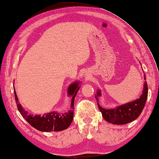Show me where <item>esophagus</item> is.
Masks as SVG:
<instances>
[{
  "instance_id": "1",
  "label": "esophagus",
  "mask_w": 159,
  "mask_h": 159,
  "mask_svg": "<svg viewBox=\"0 0 159 159\" xmlns=\"http://www.w3.org/2000/svg\"><path fill=\"white\" fill-rule=\"evenodd\" d=\"M88 77V76H87V75H86V78H87Z\"/></svg>"
}]
</instances>
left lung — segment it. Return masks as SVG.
<instances>
[{"mask_svg":"<svg viewBox=\"0 0 159 159\" xmlns=\"http://www.w3.org/2000/svg\"><path fill=\"white\" fill-rule=\"evenodd\" d=\"M144 79L146 80L145 75H144ZM101 96L100 91L95 96L96 101H98V96ZM147 96H148V87L145 82L144 84V90L140 98L129 103L124 104L115 109L106 110L102 108L98 103L100 111L105 120L113 124H126L134 121L137 119L143 111L145 105Z\"/></svg>","mask_w":159,"mask_h":159,"instance_id":"left-lung-1","label":"left lung"}]
</instances>
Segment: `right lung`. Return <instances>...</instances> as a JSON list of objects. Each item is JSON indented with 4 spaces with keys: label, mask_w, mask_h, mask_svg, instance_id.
I'll return each mask as SVG.
<instances>
[{
    "label": "right lung",
    "mask_w": 159,
    "mask_h": 159,
    "mask_svg": "<svg viewBox=\"0 0 159 159\" xmlns=\"http://www.w3.org/2000/svg\"><path fill=\"white\" fill-rule=\"evenodd\" d=\"M15 89V88H14ZM80 87L78 86V82L70 85L68 88V95L72 97L71 102V110L68 112L64 114H58L57 112H53L51 113L44 114V115H30L28 113L24 108L21 107V104L19 102L15 90V101L17 106L18 110L21 116L31 125L38 130L43 132H51V131H60V130L68 129L70 125L71 124L72 119H73L74 114V101L77 95V93L79 90Z\"/></svg>",
    "instance_id": "add662e5"
}]
</instances>
